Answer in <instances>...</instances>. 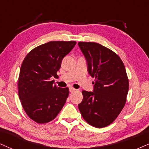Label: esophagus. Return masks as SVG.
I'll return each mask as SVG.
<instances>
[{"label":"esophagus","instance_id":"1","mask_svg":"<svg viewBox=\"0 0 149 149\" xmlns=\"http://www.w3.org/2000/svg\"><path fill=\"white\" fill-rule=\"evenodd\" d=\"M76 91V89H75L74 88H73V87H69V91L71 92V93H73V91Z\"/></svg>","mask_w":149,"mask_h":149}]
</instances>
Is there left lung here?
Here are the masks:
<instances>
[{"label": "left lung", "instance_id": "1", "mask_svg": "<svg viewBox=\"0 0 149 149\" xmlns=\"http://www.w3.org/2000/svg\"><path fill=\"white\" fill-rule=\"evenodd\" d=\"M87 62L88 72L95 78L93 91H82L78 108L84 120L96 128L112 123L125 107L129 79L121 58L100 44L79 42Z\"/></svg>", "mask_w": 149, "mask_h": 149}]
</instances>
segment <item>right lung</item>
Segmentation results:
<instances>
[{"label": "right lung", "instance_id": "obj_1", "mask_svg": "<svg viewBox=\"0 0 149 149\" xmlns=\"http://www.w3.org/2000/svg\"><path fill=\"white\" fill-rule=\"evenodd\" d=\"M76 41H50L33 49L24 58L18 77V95L24 111L38 124L52 121L69 96V88L57 87L51 80L57 76L63 58Z\"/></svg>", "mask_w": 149, "mask_h": 149}]
</instances>
